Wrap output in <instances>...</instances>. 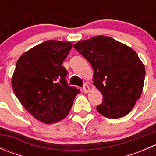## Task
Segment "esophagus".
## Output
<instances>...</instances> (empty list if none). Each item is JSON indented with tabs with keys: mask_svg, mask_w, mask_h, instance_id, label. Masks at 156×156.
<instances>
[{
	"mask_svg": "<svg viewBox=\"0 0 156 156\" xmlns=\"http://www.w3.org/2000/svg\"><path fill=\"white\" fill-rule=\"evenodd\" d=\"M83 91H84V93H87L88 91L90 90V87H89V86L87 85V84H84V86H83Z\"/></svg>",
	"mask_w": 156,
	"mask_h": 156,
	"instance_id": "1",
	"label": "esophagus"
}]
</instances>
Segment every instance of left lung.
<instances>
[{"instance_id":"8db88e82","label":"left lung","mask_w":156,"mask_h":156,"mask_svg":"<svg viewBox=\"0 0 156 156\" xmlns=\"http://www.w3.org/2000/svg\"><path fill=\"white\" fill-rule=\"evenodd\" d=\"M74 48L91 64L94 84L103 95L97 110L105 117L119 119L128 114L144 87L145 67L136 52L107 36L80 41Z\"/></svg>"}]
</instances>
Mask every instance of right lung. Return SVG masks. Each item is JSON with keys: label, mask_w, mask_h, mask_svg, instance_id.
Segmentation results:
<instances>
[{"label": "right lung", "mask_w": 156, "mask_h": 156, "mask_svg": "<svg viewBox=\"0 0 156 156\" xmlns=\"http://www.w3.org/2000/svg\"><path fill=\"white\" fill-rule=\"evenodd\" d=\"M72 44L46 41L23 53L16 65L12 87L24 108L35 119L53 124L65 119L80 90L69 86L62 62Z\"/></svg>", "instance_id": "right-lung-1"}]
</instances>
